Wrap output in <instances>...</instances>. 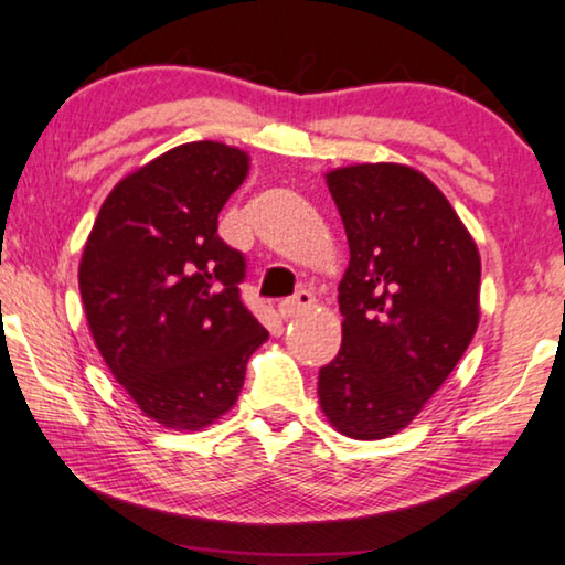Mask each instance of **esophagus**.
<instances>
[{
	"instance_id": "1",
	"label": "esophagus",
	"mask_w": 565,
	"mask_h": 565,
	"mask_svg": "<svg viewBox=\"0 0 565 565\" xmlns=\"http://www.w3.org/2000/svg\"><path fill=\"white\" fill-rule=\"evenodd\" d=\"M312 305H315L312 291L301 289V291L294 294V297L281 301V305H279V315L284 317V320H291V317H299L301 312H307V309L312 307Z\"/></svg>"
}]
</instances>
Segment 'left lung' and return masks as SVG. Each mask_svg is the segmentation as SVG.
<instances>
[{
  "label": "left lung",
  "instance_id": "obj_1",
  "mask_svg": "<svg viewBox=\"0 0 565 565\" xmlns=\"http://www.w3.org/2000/svg\"><path fill=\"white\" fill-rule=\"evenodd\" d=\"M343 217L340 353L320 369L328 423L353 440L404 430L438 392L479 328L481 258L425 173L355 163L324 173Z\"/></svg>",
  "mask_w": 565,
  "mask_h": 565
}]
</instances>
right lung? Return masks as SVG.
Instances as JSON below:
<instances>
[{"label":"right lung","mask_w":565,"mask_h":565,"mask_svg":"<svg viewBox=\"0 0 565 565\" xmlns=\"http://www.w3.org/2000/svg\"><path fill=\"white\" fill-rule=\"evenodd\" d=\"M250 156L184 142L107 194L78 264L86 322L140 412L169 430H202L233 409L245 365L268 332L241 301L243 253L217 214Z\"/></svg>","instance_id":"right-lung-1"}]
</instances>
